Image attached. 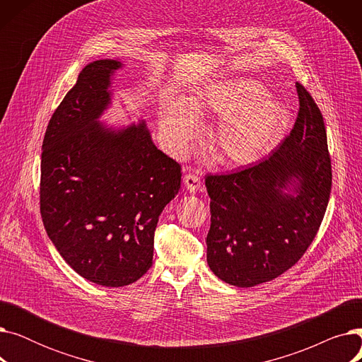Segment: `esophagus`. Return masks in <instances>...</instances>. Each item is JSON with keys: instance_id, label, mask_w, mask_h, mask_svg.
Wrapping results in <instances>:
<instances>
[{"instance_id": "1", "label": "esophagus", "mask_w": 362, "mask_h": 362, "mask_svg": "<svg viewBox=\"0 0 362 362\" xmlns=\"http://www.w3.org/2000/svg\"><path fill=\"white\" fill-rule=\"evenodd\" d=\"M183 183L189 192H197L201 187V177L197 171H187L183 177Z\"/></svg>"}]
</instances>
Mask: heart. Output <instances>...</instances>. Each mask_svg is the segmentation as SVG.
I'll return each instance as SVG.
<instances>
[{
    "mask_svg": "<svg viewBox=\"0 0 362 362\" xmlns=\"http://www.w3.org/2000/svg\"><path fill=\"white\" fill-rule=\"evenodd\" d=\"M223 116L211 136L213 156L223 164L245 165L259 158L281 136L288 110L265 88L246 78L224 79L198 90L183 104L168 101L160 126L168 146L185 151L198 133L197 117Z\"/></svg>",
    "mask_w": 362,
    "mask_h": 362,
    "instance_id": "b5f03b06",
    "label": "heart"
}]
</instances>
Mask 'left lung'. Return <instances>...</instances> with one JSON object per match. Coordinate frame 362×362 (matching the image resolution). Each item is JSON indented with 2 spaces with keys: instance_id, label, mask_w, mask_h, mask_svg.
I'll return each instance as SVG.
<instances>
[{
  "instance_id": "obj_1",
  "label": "left lung",
  "mask_w": 362,
  "mask_h": 362,
  "mask_svg": "<svg viewBox=\"0 0 362 362\" xmlns=\"http://www.w3.org/2000/svg\"><path fill=\"white\" fill-rule=\"evenodd\" d=\"M299 110L289 135L272 154L233 173L208 175L211 226L206 261L223 281L251 288L300 259L313 243L332 191L325 119L311 93L296 82ZM298 185L296 197L282 194Z\"/></svg>"
}]
</instances>
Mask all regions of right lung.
Instances as JSON below:
<instances>
[{
  "mask_svg": "<svg viewBox=\"0 0 362 362\" xmlns=\"http://www.w3.org/2000/svg\"><path fill=\"white\" fill-rule=\"evenodd\" d=\"M116 60L88 64L48 123L40 208L48 238L70 267L107 288L141 279L154 232L182 167L152 144L144 122L114 132L98 123Z\"/></svg>",
  "mask_w": 362,
  "mask_h": 362,
  "instance_id": "obj_1",
  "label": "right lung"
}]
</instances>
